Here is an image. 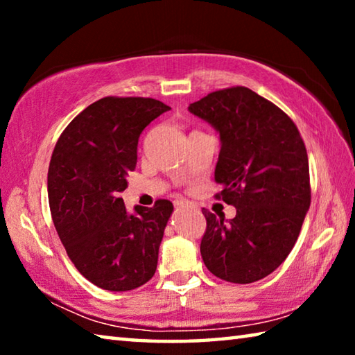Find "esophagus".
<instances>
[{
    "instance_id": "obj_1",
    "label": "esophagus",
    "mask_w": 355,
    "mask_h": 355,
    "mask_svg": "<svg viewBox=\"0 0 355 355\" xmlns=\"http://www.w3.org/2000/svg\"><path fill=\"white\" fill-rule=\"evenodd\" d=\"M175 205L183 207V205H188V202H184V200H180V202H175Z\"/></svg>"
}]
</instances>
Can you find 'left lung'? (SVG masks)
I'll return each mask as SVG.
<instances>
[{"instance_id":"1","label":"left lung","mask_w":355,"mask_h":355,"mask_svg":"<svg viewBox=\"0 0 355 355\" xmlns=\"http://www.w3.org/2000/svg\"><path fill=\"white\" fill-rule=\"evenodd\" d=\"M188 110L220 136L216 199L236 208L228 222L202 209L203 263L222 280L252 284L275 271L297 241L311 200L305 144L279 106L244 86L208 94Z\"/></svg>"}]
</instances>
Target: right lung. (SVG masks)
<instances>
[{
	"mask_svg": "<svg viewBox=\"0 0 355 355\" xmlns=\"http://www.w3.org/2000/svg\"><path fill=\"white\" fill-rule=\"evenodd\" d=\"M171 107L144 97H105L62 131L48 169L56 232L75 268L107 291H130L153 277L172 202L130 214L120 192L137 163V141Z\"/></svg>",
	"mask_w": 355,
	"mask_h": 355,
	"instance_id": "obj_1",
	"label": "right lung"
}]
</instances>
